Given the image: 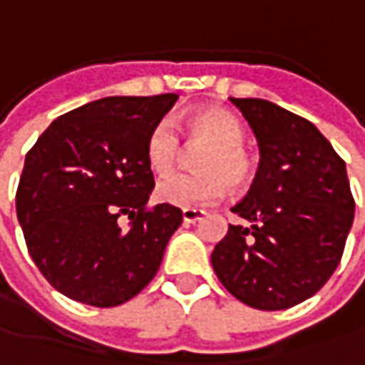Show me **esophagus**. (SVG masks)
Listing matches in <instances>:
<instances>
[{
	"label": "esophagus",
	"mask_w": 365,
	"mask_h": 365,
	"mask_svg": "<svg viewBox=\"0 0 365 365\" xmlns=\"http://www.w3.org/2000/svg\"><path fill=\"white\" fill-rule=\"evenodd\" d=\"M182 216H183V222L192 224V222L202 220V218L206 216V212H204V210H197V207H183Z\"/></svg>",
	"instance_id": "1"
}]
</instances>
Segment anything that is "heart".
I'll list each match as a JSON object with an SVG mask.
<instances>
[{
    "label": "heart",
    "instance_id": "heart-1",
    "mask_svg": "<svg viewBox=\"0 0 365 365\" xmlns=\"http://www.w3.org/2000/svg\"><path fill=\"white\" fill-rule=\"evenodd\" d=\"M190 145L206 143L195 155L192 173H178L159 182L158 197L173 206L210 204L226 194L228 185L242 190L255 175V161L242 147L245 123L226 108H200L182 120ZM145 159L155 175H168L180 161V139L168 123H158L145 141Z\"/></svg>",
    "mask_w": 365,
    "mask_h": 365
}]
</instances>
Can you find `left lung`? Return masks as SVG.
<instances>
[{"label": "left lung", "mask_w": 365, "mask_h": 365, "mask_svg": "<svg viewBox=\"0 0 365 365\" xmlns=\"http://www.w3.org/2000/svg\"><path fill=\"white\" fill-rule=\"evenodd\" d=\"M260 149L250 192L212 252L220 283L262 311L303 303L337 269L356 202L346 161L311 120L264 98H230Z\"/></svg>", "instance_id": "8db88e82"}]
</instances>
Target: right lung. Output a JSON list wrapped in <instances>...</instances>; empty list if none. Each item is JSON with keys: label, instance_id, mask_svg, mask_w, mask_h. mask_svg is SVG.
<instances>
[{"label": "right lung", "instance_id": "right-lung-1", "mask_svg": "<svg viewBox=\"0 0 365 365\" xmlns=\"http://www.w3.org/2000/svg\"><path fill=\"white\" fill-rule=\"evenodd\" d=\"M175 101L171 93L98 98L52 120L26 155L19 226L36 267L62 295L117 307L155 277L182 210L145 207L155 185L145 141Z\"/></svg>", "mask_w": 365, "mask_h": 365}]
</instances>
